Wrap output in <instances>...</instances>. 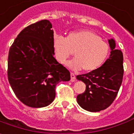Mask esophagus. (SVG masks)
<instances>
[{
  "label": "esophagus",
  "mask_w": 134,
  "mask_h": 134,
  "mask_svg": "<svg viewBox=\"0 0 134 134\" xmlns=\"http://www.w3.org/2000/svg\"><path fill=\"white\" fill-rule=\"evenodd\" d=\"M71 79L72 82H74L75 79H76V76H75V74L74 73H71Z\"/></svg>",
  "instance_id": "obj_1"
}]
</instances>
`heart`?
<instances>
[{
    "label": "heart",
    "mask_w": 134,
    "mask_h": 134,
    "mask_svg": "<svg viewBox=\"0 0 134 134\" xmlns=\"http://www.w3.org/2000/svg\"><path fill=\"white\" fill-rule=\"evenodd\" d=\"M55 58L64 63L74 52V59L66 63L72 70L82 69L90 72L98 69L106 60L109 47L107 42L91 31L80 30L71 32L66 36H56L53 41Z\"/></svg>",
    "instance_id": "obj_1"
}]
</instances>
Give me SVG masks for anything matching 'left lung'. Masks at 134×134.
<instances>
[{
    "label": "left lung",
    "instance_id": "left-lung-1",
    "mask_svg": "<svg viewBox=\"0 0 134 134\" xmlns=\"http://www.w3.org/2000/svg\"><path fill=\"white\" fill-rule=\"evenodd\" d=\"M109 58L93 71L77 75L76 79L86 85L85 91L76 97L77 103L87 111L96 112L109 107L118 93L123 76V55L116 49L115 41L109 39Z\"/></svg>",
    "mask_w": 134,
    "mask_h": 134
}]
</instances>
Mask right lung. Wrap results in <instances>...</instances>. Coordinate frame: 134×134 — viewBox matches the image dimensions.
Returning a JSON list of instances; mask_svg holds the SVG:
<instances>
[{
	"label": "right lung",
	"mask_w": 134,
	"mask_h": 134,
	"mask_svg": "<svg viewBox=\"0 0 134 134\" xmlns=\"http://www.w3.org/2000/svg\"><path fill=\"white\" fill-rule=\"evenodd\" d=\"M54 31L47 19L24 28L9 52L8 79L14 93L27 107L41 108L55 98V87L71 79L54 58Z\"/></svg>",
	"instance_id": "add662e5"
}]
</instances>
